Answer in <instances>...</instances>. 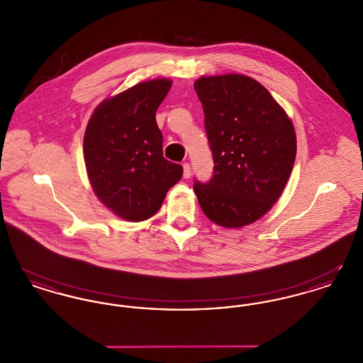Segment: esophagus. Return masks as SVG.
<instances>
[{"label":"esophagus","mask_w":363,"mask_h":363,"mask_svg":"<svg viewBox=\"0 0 363 363\" xmlns=\"http://www.w3.org/2000/svg\"><path fill=\"white\" fill-rule=\"evenodd\" d=\"M190 175H191V169H190L189 163H184V177L190 178Z\"/></svg>","instance_id":"esophagus-1"}]
</instances>
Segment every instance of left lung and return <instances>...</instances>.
Segmentation results:
<instances>
[{
	"label": "left lung",
	"instance_id": "left-lung-1",
	"mask_svg": "<svg viewBox=\"0 0 363 363\" xmlns=\"http://www.w3.org/2000/svg\"><path fill=\"white\" fill-rule=\"evenodd\" d=\"M213 157L193 189L209 220L227 228L256 222L280 197L296 155L293 122L269 91L243 74L194 83Z\"/></svg>",
	"mask_w": 363,
	"mask_h": 363
}]
</instances>
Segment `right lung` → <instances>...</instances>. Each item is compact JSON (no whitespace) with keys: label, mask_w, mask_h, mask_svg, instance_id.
<instances>
[{"label":"right lung","mask_w":363,"mask_h":363,"mask_svg":"<svg viewBox=\"0 0 363 363\" xmlns=\"http://www.w3.org/2000/svg\"><path fill=\"white\" fill-rule=\"evenodd\" d=\"M172 82L138 83L96 107L84 135V160L95 194L116 215L141 222L155 215L182 166L163 157L157 107Z\"/></svg>","instance_id":"1"}]
</instances>
